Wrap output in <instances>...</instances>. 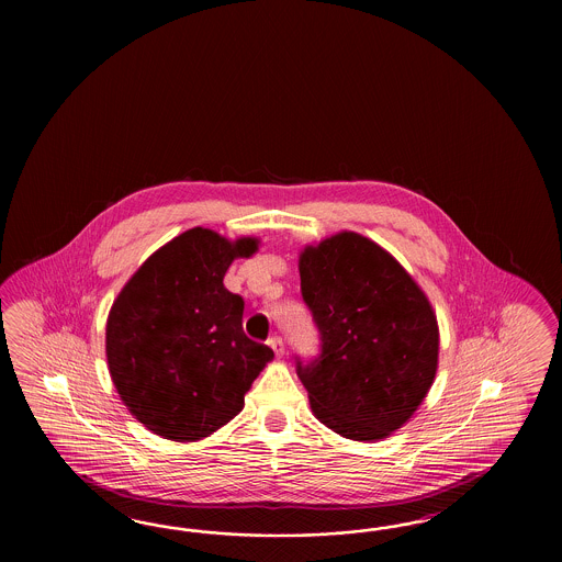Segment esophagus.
<instances>
[{
	"mask_svg": "<svg viewBox=\"0 0 562 562\" xmlns=\"http://www.w3.org/2000/svg\"><path fill=\"white\" fill-rule=\"evenodd\" d=\"M268 344H270V348L276 352V357H282V355H284V341H282L280 336H272V338L268 340Z\"/></svg>",
	"mask_w": 562,
	"mask_h": 562,
	"instance_id": "obj_1",
	"label": "esophagus"
}]
</instances>
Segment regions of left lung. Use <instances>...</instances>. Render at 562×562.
Listing matches in <instances>:
<instances>
[{"label":"left lung","instance_id":"8db88e82","mask_svg":"<svg viewBox=\"0 0 562 562\" xmlns=\"http://www.w3.org/2000/svg\"><path fill=\"white\" fill-rule=\"evenodd\" d=\"M299 273L322 334V357L296 364L315 418L352 441L392 437L420 408L439 367V325L425 290L352 231L306 245Z\"/></svg>","mask_w":562,"mask_h":562}]
</instances>
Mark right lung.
I'll return each instance as SVG.
<instances>
[{
	"instance_id": "1",
	"label": "right lung",
	"mask_w": 562,
	"mask_h": 562,
	"mask_svg": "<svg viewBox=\"0 0 562 562\" xmlns=\"http://www.w3.org/2000/svg\"><path fill=\"white\" fill-rule=\"evenodd\" d=\"M259 238L189 228L148 257L106 317L104 350L121 402L150 432L202 441L231 423L273 358L243 331L245 303L224 289Z\"/></svg>"
}]
</instances>
